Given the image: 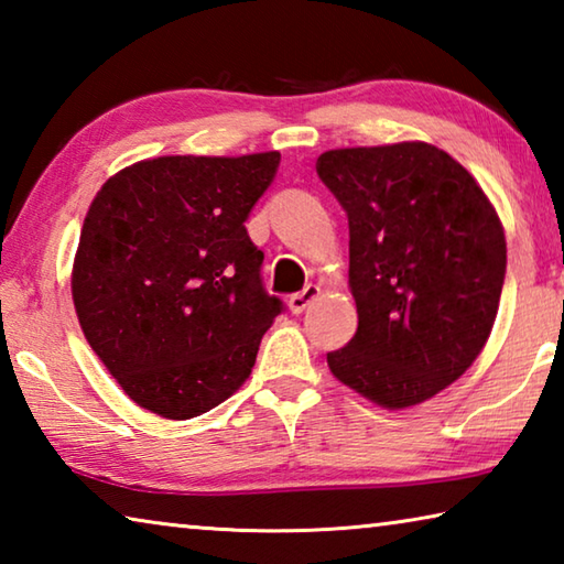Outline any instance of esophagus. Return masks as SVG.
Wrapping results in <instances>:
<instances>
[{"instance_id":"esophagus-1","label":"esophagus","mask_w":564,"mask_h":564,"mask_svg":"<svg viewBox=\"0 0 564 564\" xmlns=\"http://www.w3.org/2000/svg\"><path fill=\"white\" fill-rule=\"evenodd\" d=\"M318 295H321V289H318V285H316V283H308L301 293H293V295H291V301H289L291 311H293V313H303L305 308H308V305H311L313 301L318 299Z\"/></svg>"}]
</instances>
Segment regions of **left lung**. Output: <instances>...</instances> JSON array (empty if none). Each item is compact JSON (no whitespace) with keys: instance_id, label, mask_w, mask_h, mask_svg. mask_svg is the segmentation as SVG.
Instances as JSON below:
<instances>
[{"instance_id":"8db88e82","label":"left lung","mask_w":564,"mask_h":564,"mask_svg":"<svg viewBox=\"0 0 564 564\" xmlns=\"http://www.w3.org/2000/svg\"><path fill=\"white\" fill-rule=\"evenodd\" d=\"M316 171L348 216L358 330L328 368L376 405L423 403L490 338L505 283V231L490 198L425 141L333 149Z\"/></svg>"}]
</instances>
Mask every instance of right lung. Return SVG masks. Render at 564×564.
Here are the masks:
<instances>
[{
    "mask_svg": "<svg viewBox=\"0 0 564 564\" xmlns=\"http://www.w3.org/2000/svg\"><path fill=\"white\" fill-rule=\"evenodd\" d=\"M279 151L159 156L99 188L74 256L72 299L89 346L133 403L188 420L251 376L283 311L261 281L246 218Z\"/></svg>",
    "mask_w": 564,
    "mask_h": 564,
    "instance_id": "right-lung-1",
    "label": "right lung"
}]
</instances>
